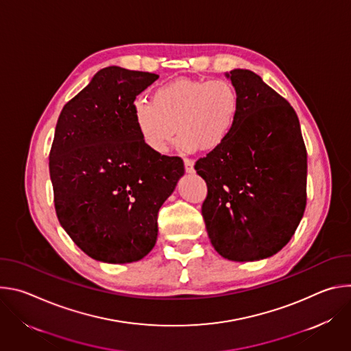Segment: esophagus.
<instances>
[{
    "mask_svg": "<svg viewBox=\"0 0 351 351\" xmlns=\"http://www.w3.org/2000/svg\"><path fill=\"white\" fill-rule=\"evenodd\" d=\"M184 169H186L187 173H193L194 172V162H193V160L184 158Z\"/></svg>",
    "mask_w": 351,
    "mask_h": 351,
    "instance_id": "obj_1",
    "label": "esophagus"
}]
</instances>
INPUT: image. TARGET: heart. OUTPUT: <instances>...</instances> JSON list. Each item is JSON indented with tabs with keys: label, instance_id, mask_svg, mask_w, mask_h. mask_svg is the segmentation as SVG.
<instances>
[{
	"label": "heart",
	"instance_id": "b5f03b06",
	"mask_svg": "<svg viewBox=\"0 0 351 351\" xmlns=\"http://www.w3.org/2000/svg\"><path fill=\"white\" fill-rule=\"evenodd\" d=\"M239 110V93L229 80L178 79L157 87L152 103L136 99L132 117L143 144L161 156L176 132L186 152H214L230 137Z\"/></svg>",
	"mask_w": 351,
	"mask_h": 351
}]
</instances>
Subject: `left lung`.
I'll return each mask as SVG.
<instances>
[{"label":"left lung","instance_id":"1","mask_svg":"<svg viewBox=\"0 0 351 351\" xmlns=\"http://www.w3.org/2000/svg\"><path fill=\"white\" fill-rule=\"evenodd\" d=\"M225 76L240 110L230 137L194 169L208 187L202 214L211 244L230 261L276 254L307 202V152L293 107L252 71Z\"/></svg>","mask_w":351,"mask_h":351}]
</instances>
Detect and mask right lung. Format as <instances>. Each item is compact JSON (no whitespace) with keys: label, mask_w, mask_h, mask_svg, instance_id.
Here are the masks:
<instances>
[{"label":"right lung","mask_w":351,"mask_h":351,"mask_svg":"<svg viewBox=\"0 0 351 351\" xmlns=\"http://www.w3.org/2000/svg\"><path fill=\"white\" fill-rule=\"evenodd\" d=\"M158 77L104 68L58 118L49 153L57 217L97 261L134 263L152 252L158 211L184 173L179 157L149 152L133 122L136 97Z\"/></svg>","instance_id":"right-lung-1"}]
</instances>
